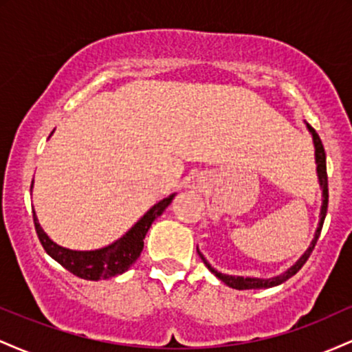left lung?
Masks as SVG:
<instances>
[{
	"mask_svg": "<svg viewBox=\"0 0 352 352\" xmlns=\"http://www.w3.org/2000/svg\"><path fill=\"white\" fill-rule=\"evenodd\" d=\"M306 127H308L309 134L313 135L314 160H316L318 182H319V187H321V190H322V205H321V212H319V221H318L316 232H314V238H313V240H311L308 250H306V252L301 254L300 260H298L296 263H294L293 266H289V268L286 270V272H283L281 274H278V276H273V278L233 276V274H225V273L217 272V270L208 263L207 258H205L204 254L200 253L199 246H197V252H199L201 261H204L205 266H207L210 272L215 274L218 280L223 281L225 285L230 286V288H233V289H266V288H273V286L281 285V283H285L286 280H289V278L294 276V274L300 272L301 266L305 265L306 261H308L311 252H313V250H314V245H316V241H318V238H319V233H321L322 223H324L326 212H328V173H326V153H324V147H322L321 139H319V135L316 134V131H314V129L311 127L308 122H306Z\"/></svg>",
	"mask_w": 352,
	"mask_h": 352,
	"instance_id": "left-lung-1",
	"label": "left lung"
}]
</instances>
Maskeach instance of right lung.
I'll return each mask as SVG.
<instances>
[{
    "label": "right lung",
    "instance_id": "1",
    "mask_svg": "<svg viewBox=\"0 0 352 352\" xmlns=\"http://www.w3.org/2000/svg\"><path fill=\"white\" fill-rule=\"evenodd\" d=\"M31 188H33V185H31ZM173 197H175V193L168 195L167 199L157 201L152 208H148L144 213V217H140V220L137 221L134 227L125 232L119 240L98 250L80 252V250H69L58 245L44 232L33 210L34 228L46 253L50 254L52 260L58 261L60 266H64L67 272L89 281L109 280V278L125 273L135 263V260L142 253L144 238L147 235L148 228L152 227L153 220L162 215L165 208L172 204Z\"/></svg>",
    "mask_w": 352,
    "mask_h": 352
}]
</instances>
